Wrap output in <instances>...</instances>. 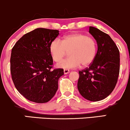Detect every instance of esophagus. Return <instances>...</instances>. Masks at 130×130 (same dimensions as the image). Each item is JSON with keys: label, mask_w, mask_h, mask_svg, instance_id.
<instances>
[{"label": "esophagus", "mask_w": 130, "mask_h": 130, "mask_svg": "<svg viewBox=\"0 0 130 130\" xmlns=\"http://www.w3.org/2000/svg\"><path fill=\"white\" fill-rule=\"evenodd\" d=\"M69 73V70H68V69L64 70V74H68Z\"/></svg>", "instance_id": "34e87169"}]
</instances>
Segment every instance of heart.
I'll use <instances>...</instances> for the list:
<instances>
[{
  "label": "heart",
  "instance_id": "obj_1",
  "mask_svg": "<svg viewBox=\"0 0 130 130\" xmlns=\"http://www.w3.org/2000/svg\"><path fill=\"white\" fill-rule=\"evenodd\" d=\"M49 50L55 61L59 62L70 51V57L62 60L57 67L73 69L82 64H90L95 57L97 45L94 39L81 33H74L64 37L62 41L56 38L50 44Z\"/></svg>",
  "mask_w": 130,
  "mask_h": 130
}]
</instances>
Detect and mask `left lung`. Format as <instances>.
<instances>
[{"mask_svg": "<svg viewBox=\"0 0 130 130\" xmlns=\"http://www.w3.org/2000/svg\"><path fill=\"white\" fill-rule=\"evenodd\" d=\"M89 33L95 39L97 52L89 68L79 71L77 87L85 99L97 102L112 92L120 70V53L117 45L108 34L94 27Z\"/></svg>", "mask_w": 130, "mask_h": 130, "instance_id": "obj_1", "label": "left lung"}]
</instances>
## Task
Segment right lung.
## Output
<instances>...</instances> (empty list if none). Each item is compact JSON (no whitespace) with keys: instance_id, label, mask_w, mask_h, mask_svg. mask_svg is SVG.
<instances>
[{"instance_id":"1","label":"right lung","mask_w":130,"mask_h":130,"mask_svg":"<svg viewBox=\"0 0 130 130\" xmlns=\"http://www.w3.org/2000/svg\"><path fill=\"white\" fill-rule=\"evenodd\" d=\"M58 35L57 30L36 28L20 38L12 48V80L20 94L30 101L46 103L57 91L64 70L52 69L49 47Z\"/></svg>"}]
</instances>
